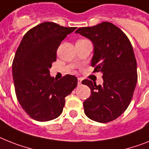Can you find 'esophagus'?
I'll list each match as a JSON object with an SVG mask.
<instances>
[{"instance_id":"34e87169","label":"esophagus","mask_w":149,"mask_h":149,"mask_svg":"<svg viewBox=\"0 0 149 149\" xmlns=\"http://www.w3.org/2000/svg\"><path fill=\"white\" fill-rule=\"evenodd\" d=\"M81 82H82V78L78 77V78H77V84H78V85H81Z\"/></svg>"}]
</instances>
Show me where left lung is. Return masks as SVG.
<instances>
[{
    "instance_id": "left-lung-1",
    "label": "left lung",
    "mask_w": 149,
    "mask_h": 149,
    "mask_svg": "<svg viewBox=\"0 0 149 149\" xmlns=\"http://www.w3.org/2000/svg\"><path fill=\"white\" fill-rule=\"evenodd\" d=\"M75 33L94 44L91 66L94 72L103 73L104 80L102 85L88 79L82 81L91 94L84 101V113L94 121H113L127 109L137 83V64L132 44L126 34L110 22L79 28Z\"/></svg>"
}]
</instances>
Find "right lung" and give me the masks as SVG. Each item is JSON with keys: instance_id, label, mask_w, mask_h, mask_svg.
I'll use <instances>...</instances> for the list:
<instances>
[{"instance_id": "add662e5", "label": "right lung", "mask_w": 149, "mask_h": 149, "mask_svg": "<svg viewBox=\"0 0 149 149\" xmlns=\"http://www.w3.org/2000/svg\"><path fill=\"white\" fill-rule=\"evenodd\" d=\"M75 29L42 23L26 33L17 48L12 65L16 95L33 120L45 122L59 116L65 98L77 86L75 76L67 74L56 80L49 74L61 41Z\"/></svg>"}]
</instances>
